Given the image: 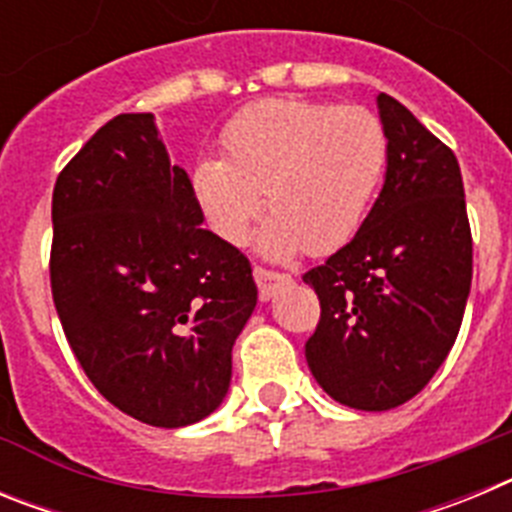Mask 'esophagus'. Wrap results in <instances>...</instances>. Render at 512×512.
I'll use <instances>...</instances> for the list:
<instances>
[{"label": "esophagus", "instance_id": "34e87169", "mask_svg": "<svg viewBox=\"0 0 512 512\" xmlns=\"http://www.w3.org/2000/svg\"><path fill=\"white\" fill-rule=\"evenodd\" d=\"M253 279H256V284H259L261 302H269L271 297L277 295L279 289L284 287V284L292 282V277H287V274H277V271H266V269H261V266H256V269H253Z\"/></svg>", "mask_w": 512, "mask_h": 512}]
</instances>
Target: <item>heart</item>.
<instances>
[{
    "label": "heart",
    "instance_id": "b5f03b06",
    "mask_svg": "<svg viewBox=\"0 0 512 512\" xmlns=\"http://www.w3.org/2000/svg\"><path fill=\"white\" fill-rule=\"evenodd\" d=\"M220 143L225 158L194 161V202L217 238L243 243L264 192L274 217L259 248L269 259L343 246L364 223L387 166L377 115L295 97L248 104L225 125Z\"/></svg>",
    "mask_w": 512,
    "mask_h": 512
}]
</instances>
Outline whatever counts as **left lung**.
Listing matches in <instances>:
<instances>
[{"instance_id":"1","label":"left lung","mask_w":512,"mask_h":512,"mask_svg":"<svg viewBox=\"0 0 512 512\" xmlns=\"http://www.w3.org/2000/svg\"><path fill=\"white\" fill-rule=\"evenodd\" d=\"M387 171L356 235L305 274L320 323L305 343L315 382L346 408L382 413L431 382L459 336L472 287L461 169L418 117L377 97Z\"/></svg>"}]
</instances>
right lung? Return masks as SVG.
Masks as SVG:
<instances>
[{
	"instance_id": "add662e5",
	"label": "right lung",
	"mask_w": 512,
	"mask_h": 512,
	"mask_svg": "<svg viewBox=\"0 0 512 512\" xmlns=\"http://www.w3.org/2000/svg\"><path fill=\"white\" fill-rule=\"evenodd\" d=\"M156 117L117 115L53 189L51 289L71 351L122 413L156 428L220 408L259 289L212 230Z\"/></svg>"
}]
</instances>
